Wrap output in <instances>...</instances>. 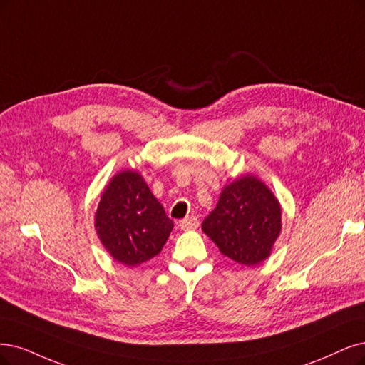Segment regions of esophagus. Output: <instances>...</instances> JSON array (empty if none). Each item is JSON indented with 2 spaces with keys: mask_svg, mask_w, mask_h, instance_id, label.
Instances as JSON below:
<instances>
[{
  "mask_svg": "<svg viewBox=\"0 0 365 365\" xmlns=\"http://www.w3.org/2000/svg\"><path fill=\"white\" fill-rule=\"evenodd\" d=\"M179 227L182 230H195L198 227V220L197 217H187L179 222Z\"/></svg>",
  "mask_w": 365,
  "mask_h": 365,
  "instance_id": "esophagus-1",
  "label": "esophagus"
}]
</instances>
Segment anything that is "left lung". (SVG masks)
<instances>
[{
    "label": "left lung",
    "mask_w": 365,
    "mask_h": 365,
    "mask_svg": "<svg viewBox=\"0 0 365 365\" xmlns=\"http://www.w3.org/2000/svg\"><path fill=\"white\" fill-rule=\"evenodd\" d=\"M201 228L228 259L255 266L271 255L281 232V206L262 180L247 174L224 187Z\"/></svg>",
    "instance_id": "1"
}]
</instances>
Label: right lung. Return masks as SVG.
<instances>
[{
    "instance_id": "obj_1",
    "label": "right lung",
    "mask_w": 365,
    "mask_h": 365,
    "mask_svg": "<svg viewBox=\"0 0 365 365\" xmlns=\"http://www.w3.org/2000/svg\"><path fill=\"white\" fill-rule=\"evenodd\" d=\"M105 250L121 264L137 266L158 255L173 230V221L148 190L143 175L125 170L105 187L94 217Z\"/></svg>"
}]
</instances>
